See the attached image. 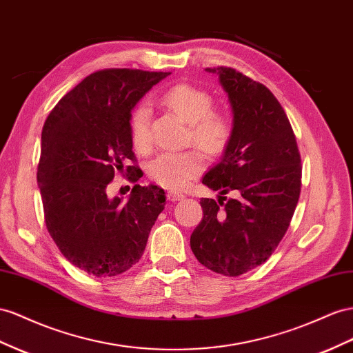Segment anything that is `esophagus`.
<instances>
[{
    "label": "esophagus",
    "instance_id": "1",
    "mask_svg": "<svg viewBox=\"0 0 353 353\" xmlns=\"http://www.w3.org/2000/svg\"><path fill=\"white\" fill-rule=\"evenodd\" d=\"M166 197L170 200V202H176V200L184 199V194L179 192H175V190H169V192L166 193Z\"/></svg>",
    "mask_w": 353,
    "mask_h": 353
}]
</instances>
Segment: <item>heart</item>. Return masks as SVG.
Returning a JSON list of instances; mask_svg holds the SVG:
<instances>
[{"mask_svg": "<svg viewBox=\"0 0 353 353\" xmlns=\"http://www.w3.org/2000/svg\"><path fill=\"white\" fill-rule=\"evenodd\" d=\"M161 102L188 125L187 141L209 156H220L233 138V120L227 112L212 110L214 99L206 90L190 84H176L165 92ZM130 141L135 150L145 153L151 147L150 108L139 103L130 112ZM203 168V156L199 150L181 153H161L147 166L150 179L166 188H184L188 181Z\"/></svg>", "mask_w": 353, "mask_h": 353, "instance_id": "heart-1", "label": "heart"}]
</instances>
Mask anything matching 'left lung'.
I'll return each mask as SVG.
<instances>
[{
	"label": "left lung",
	"instance_id": "1",
	"mask_svg": "<svg viewBox=\"0 0 353 353\" xmlns=\"http://www.w3.org/2000/svg\"><path fill=\"white\" fill-rule=\"evenodd\" d=\"M216 74L233 110V138L202 183L220 199H200L203 218L190 237L200 264L239 276L270 259L287 233L301 192V157L291 123L264 84L230 66ZM233 191L236 197L223 194Z\"/></svg>",
	"mask_w": 353,
	"mask_h": 353
}]
</instances>
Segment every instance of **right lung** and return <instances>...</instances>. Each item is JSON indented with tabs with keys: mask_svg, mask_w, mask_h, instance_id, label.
Returning a JSON list of instances; mask_svg holds the SVG:
<instances>
[{
	"mask_svg": "<svg viewBox=\"0 0 353 353\" xmlns=\"http://www.w3.org/2000/svg\"><path fill=\"white\" fill-rule=\"evenodd\" d=\"M170 72L108 68L88 75L56 103L41 132L37 183L44 221L56 246L80 270L108 278L129 270L144 252L165 209L163 188L136 184L128 203L110 199L116 172L137 183L130 111Z\"/></svg>",
	"mask_w": 353,
	"mask_h": 353,
	"instance_id": "add662e5",
	"label": "right lung"
}]
</instances>
